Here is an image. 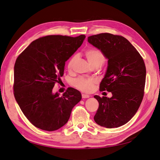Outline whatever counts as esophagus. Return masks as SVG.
<instances>
[{"label":"esophagus","mask_w":160,"mask_h":160,"mask_svg":"<svg viewBox=\"0 0 160 160\" xmlns=\"http://www.w3.org/2000/svg\"><path fill=\"white\" fill-rule=\"evenodd\" d=\"M89 97H90V95H89L88 94H82V98H83V99L89 98Z\"/></svg>","instance_id":"obj_1"}]
</instances>
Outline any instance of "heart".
Wrapping results in <instances>:
<instances>
[{
    "label": "heart",
    "mask_w": 160,
    "mask_h": 160,
    "mask_svg": "<svg viewBox=\"0 0 160 160\" xmlns=\"http://www.w3.org/2000/svg\"><path fill=\"white\" fill-rule=\"evenodd\" d=\"M85 55L92 67L95 65L101 66L105 61L104 55H103L102 52L99 49H89L85 52ZM75 59V56H72L70 58L67 65L68 69H71L72 68ZM95 83V81L93 79L87 78V77H79L72 82L73 85L76 88L84 92H89L93 90Z\"/></svg>",
    "instance_id": "obj_1"
}]
</instances>
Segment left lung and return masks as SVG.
<instances>
[{
	"label": "left lung",
	"instance_id": "obj_1",
	"mask_svg": "<svg viewBox=\"0 0 160 160\" xmlns=\"http://www.w3.org/2000/svg\"><path fill=\"white\" fill-rule=\"evenodd\" d=\"M88 40L108 59L99 89L112 93L111 98L94 96L99 102L94 120L107 128L120 127L133 117L142 101L146 76L143 59L122 36L100 33L89 37Z\"/></svg>",
	"mask_w": 160,
	"mask_h": 160
}]
</instances>
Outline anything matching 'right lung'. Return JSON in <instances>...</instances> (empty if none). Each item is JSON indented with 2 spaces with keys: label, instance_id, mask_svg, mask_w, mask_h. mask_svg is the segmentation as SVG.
Masks as SVG:
<instances>
[{
  "label": "right lung",
  "instance_id": "obj_1",
  "mask_svg": "<svg viewBox=\"0 0 160 160\" xmlns=\"http://www.w3.org/2000/svg\"><path fill=\"white\" fill-rule=\"evenodd\" d=\"M85 36L49 35L32 41L18 55L14 67V95L28 120L37 128L55 131L67 123L72 109L81 99L69 88L61 97L52 89L63 75L65 62Z\"/></svg>",
  "mask_w": 160,
  "mask_h": 160
}]
</instances>
